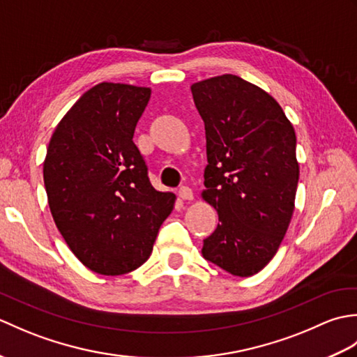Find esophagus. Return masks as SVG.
<instances>
[{
    "instance_id": "34e87169",
    "label": "esophagus",
    "mask_w": 357,
    "mask_h": 357,
    "mask_svg": "<svg viewBox=\"0 0 357 357\" xmlns=\"http://www.w3.org/2000/svg\"><path fill=\"white\" fill-rule=\"evenodd\" d=\"M178 195H179V198L184 199V201H192L193 199V190L190 187H185V185L181 187Z\"/></svg>"
}]
</instances>
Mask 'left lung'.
I'll return each instance as SVG.
<instances>
[{
	"label": "left lung",
	"instance_id": "left-lung-1",
	"mask_svg": "<svg viewBox=\"0 0 357 357\" xmlns=\"http://www.w3.org/2000/svg\"><path fill=\"white\" fill-rule=\"evenodd\" d=\"M190 89L207 139L201 196L219 218L202 256L233 276H253L276 255L293 216L299 181L293 124L275 98L236 75Z\"/></svg>",
	"mask_w": 357,
	"mask_h": 357
}]
</instances>
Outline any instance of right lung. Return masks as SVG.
<instances>
[{
  "label": "right lung",
  "mask_w": 357,
  "mask_h": 357,
  "mask_svg": "<svg viewBox=\"0 0 357 357\" xmlns=\"http://www.w3.org/2000/svg\"><path fill=\"white\" fill-rule=\"evenodd\" d=\"M151 89L100 82L53 132L43 174L50 213L72 253L105 276L149 259L176 196L150 184L133 142Z\"/></svg>",
  "instance_id": "add662e5"
}]
</instances>
